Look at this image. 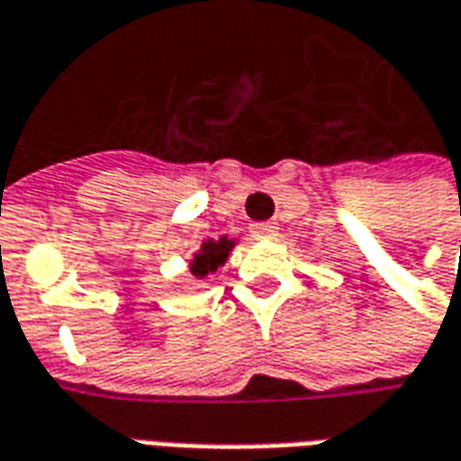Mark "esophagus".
Masks as SVG:
<instances>
[{
    "instance_id": "obj_1",
    "label": "esophagus",
    "mask_w": 461,
    "mask_h": 461,
    "mask_svg": "<svg viewBox=\"0 0 461 461\" xmlns=\"http://www.w3.org/2000/svg\"><path fill=\"white\" fill-rule=\"evenodd\" d=\"M250 235H253V238H272V235H277V226L270 223V221H265V223H253V226H250Z\"/></svg>"
}]
</instances>
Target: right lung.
Here are the masks:
<instances>
[{
	"label": "right lung",
	"mask_w": 461,
	"mask_h": 461,
	"mask_svg": "<svg viewBox=\"0 0 461 461\" xmlns=\"http://www.w3.org/2000/svg\"><path fill=\"white\" fill-rule=\"evenodd\" d=\"M228 250H230V240H226V238H223V240H218V243L208 240V243L203 245V250L194 258V265H191L194 275H198V277H206L208 272L218 270V265L226 263Z\"/></svg>",
	"instance_id": "1"
}]
</instances>
